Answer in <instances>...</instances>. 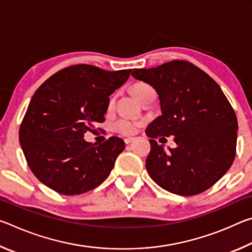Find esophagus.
Wrapping results in <instances>:
<instances>
[{"label":"esophagus","mask_w":252,"mask_h":252,"mask_svg":"<svg viewBox=\"0 0 252 252\" xmlns=\"http://www.w3.org/2000/svg\"><path fill=\"white\" fill-rule=\"evenodd\" d=\"M133 139H134V138H130V136H127V138L125 139V142H126V144H129V143H131L132 141H133Z\"/></svg>","instance_id":"esophagus-1"}]
</instances>
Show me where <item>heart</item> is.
<instances>
[{"instance_id": "1", "label": "heart", "mask_w": 252, "mask_h": 252, "mask_svg": "<svg viewBox=\"0 0 252 252\" xmlns=\"http://www.w3.org/2000/svg\"><path fill=\"white\" fill-rule=\"evenodd\" d=\"M155 91L151 85L147 83H138L133 87V92L135 96L138 97L139 100H141L142 97L147 94L149 92ZM114 104V99L110 101L109 108H112ZM139 126V123L135 121L127 120V119H119L116 122L113 123V127L117 132H120L122 134H133Z\"/></svg>"}]
</instances>
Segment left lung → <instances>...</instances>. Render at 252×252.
<instances>
[{
	"instance_id": "8db88e82",
	"label": "left lung",
	"mask_w": 252,
	"mask_h": 252,
	"mask_svg": "<svg viewBox=\"0 0 252 252\" xmlns=\"http://www.w3.org/2000/svg\"><path fill=\"white\" fill-rule=\"evenodd\" d=\"M132 76L155 88L160 100L162 116L146 130L151 144L146 167L152 180L187 197L208 190L236 157L238 120L221 88L183 60L134 69ZM170 135L177 148L165 152L155 138Z\"/></svg>"
}]
</instances>
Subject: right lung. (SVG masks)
Returning a JSON list of instances; mask_svg holds the SVG:
<instances>
[{
	"instance_id": "right-lung-1",
	"label": "right lung",
	"mask_w": 252,
	"mask_h": 252,
	"mask_svg": "<svg viewBox=\"0 0 252 252\" xmlns=\"http://www.w3.org/2000/svg\"><path fill=\"white\" fill-rule=\"evenodd\" d=\"M132 70L76 64L57 72L34 93L20 126V144L31 171L65 195L94 189L109 177L125 141L111 136L95 146L83 139L104 122L110 95Z\"/></svg>"
}]
</instances>
